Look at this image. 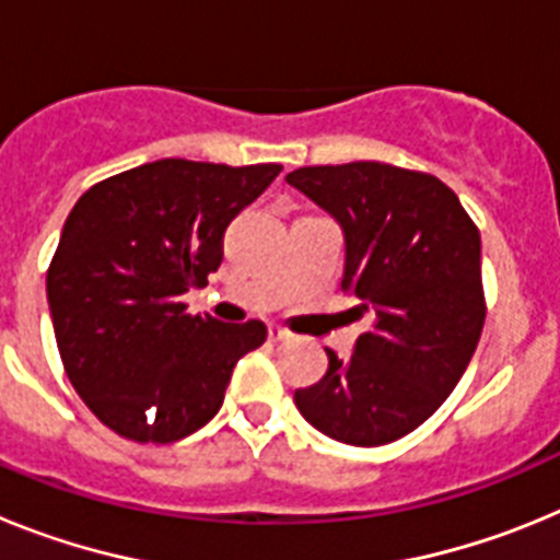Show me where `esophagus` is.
<instances>
[{"label": "esophagus", "instance_id": "1", "mask_svg": "<svg viewBox=\"0 0 560 560\" xmlns=\"http://www.w3.org/2000/svg\"><path fill=\"white\" fill-rule=\"evenodd\" d=\"M269 339L271 341H289L291 330L283 328V325H269Z\"/></svg>", "mask_w": 560, "mask_h": 560}]
</instances>
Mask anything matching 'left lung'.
<instances>
[{"label": "left lung", "mask_w": 560, "mask_h": 560, "mask_svg": "<svg viewBox=\"0 0 560 560\" xmlns=\"http://www.w3.org/2000/svg\"><path fill=\"white\" fill-rule=\"evenodd\" d=\"M285 182L341 224V289L373 323L348 359L325 348L328 373L296 389V409L339 443H393L438 412L477 350V224L438 176L384 162L300 167Z\"/></svg>", "instance_id": "1"}]
</instances>
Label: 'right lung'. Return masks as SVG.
I'll list each match as a JSON object with an SVG mask.
<instances>
[{
  "mask_svg": "<svg viewBox=\"0 0 560 560\" xmlns=\"http://www.w3.org/2000/svg\"><path fill=\"white\" fill-rule=\"evenodd\" d=\"M280 171L160 160L97 182L72 207L47 300L63 370L103 427L173 443L219 412L266 325L192 316L182 294L219 269L230 221Z\"/></svg>",
  "mask_w": 560,
  "mask_h": 560,
  "instance_id": "add662e5",
  "label": "right lung"
}]
</instances>
